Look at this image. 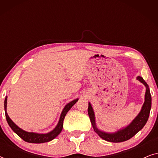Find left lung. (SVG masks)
Wrapping results in <instances>:
<instances>
[{"label":"left lung","instance_id":"1","mask_svg":"<svg viewBox=\"0 0 158 158\" xmlns=\"http://www.w3.org/2000/svg\"><path fill=\"white\" fill-rule=\"evenodd\" d=\"M137 80L143 83L146 87V92L144 95V102L142 105L141 111L138 114L132 122L129 124L128 126L123 127L122 129H118L117 131L115 132H106V131H101L96 126V118H95L94 111L90 102H88V113L89 115L90 122H91L94 131L98 134V135L103 139L106 141L111 142H122L127 141L134 137L138 131L144 127L148 122L149 116H150V112L151 109V106H152V98H151V94L150 92V88L148 83L144 81L142 77H137Z\"/></svg>","mask_w":158,"mask_h":158}]
</instances>
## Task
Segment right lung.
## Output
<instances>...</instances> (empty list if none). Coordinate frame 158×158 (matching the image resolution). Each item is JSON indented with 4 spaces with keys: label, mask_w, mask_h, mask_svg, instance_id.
Returning <instances> with one entry per match:
<instances>
[{
    "label": "right lung",
    "mask_w": 158,
    "mask_h": 158,
    "mask_svg": "<svg viewBox=\"0 0 158 158\" xmlns=\"http://www.w3.org/2000/svg\"><path fill=\"white\" fill-rule=\"evenodd\" d=\"M78 101V98L75 99L68 104L65 105L64 107L63 110H62L61 114H60V117L59 119V122L57 123V125L55 127V128L49 131L48 133L46 134H39L35 132H29V131L23 130L20 127H19L13 121L10 119L9 116L8 115L7 111H6V108H7V96L6 97L5 101H4V109H5V114H6V118L7 120V122L8 125H9L10 128L17 135L19 136L21 139L24 140L25 142H29V143H44V142H48L51 140L55 139L56 137H57L61 132L62 127H63V121L64 118L65 117L67 113H68L69 110L73 106L75 103H76L77 101Z\"/></svg>",
    "instance_id": "1"
}]
</instances>
